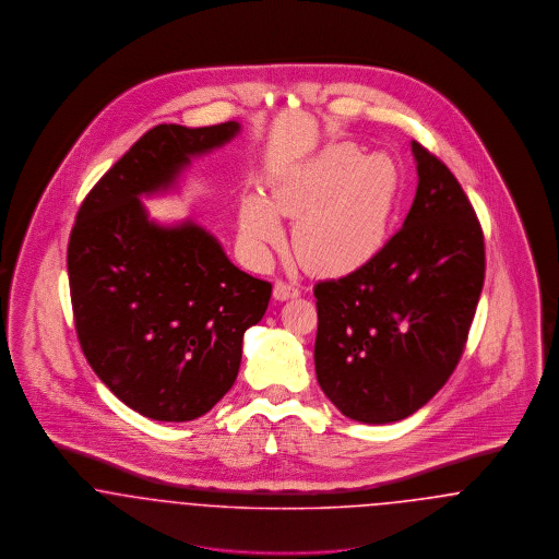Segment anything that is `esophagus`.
I'll return each instance as SVG.
<instances>
[{"mask_svg": "<svg viewBox=\"0 0 559 559\" xmlns=\"http://www.w3.org/2000/svg\"><path fill=\"white\" fill-rule=\"evenodd\" d=\"M297 295H299V289L292 283H287V281H276L274 283V299L285 301V299H293Z\"/></svg>", "mask_w": 559, "mask_h": 559, "instance_id": "1", "label": "esophagus"}]
</instances>
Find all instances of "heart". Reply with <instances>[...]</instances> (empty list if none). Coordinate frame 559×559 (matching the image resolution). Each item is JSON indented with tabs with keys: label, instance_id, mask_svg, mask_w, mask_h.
I'll return each mask as SVG.
<instances>
[{
	"label": "heart",
	"instance_id": "obj_1",
	"mask_svg": "<svg viewBox=\"0 0 559 559\" xmlns=\"http://www.w3.org/2000/svg\"><path fill=\"white\" fill-rule=\"evenodd\" d=\"M400 192L396 160L383 153L362 157L342 144L272 188L266 199L249 194L240 205V230L253 245H278L276 213L297 219L293 249L301 266L342 276L367 266L383 249Z\"/></svg>",
	"mask_w": 559,
	"mask_h": 559
}]
</instances>
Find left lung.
Instances as JSON below:
<instances>
[{"label": "left lung", "instance_id": "8db88e82", "mask_svg": "<svg viewBox=\"0 0 559 559\" xmlns=\"http://www.w3.org/2000/svg\"><path fill=\"white\" fill-rule=\"evenodd\" d=\"M419 185L367 266L314 285L322 392L362 424L400 421L436 396L467 344L484 285L478 215L451 169L413 142Z\"/></svg>", "mask_w": 559, "mask_h": 559}]
</instances>
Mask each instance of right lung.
<instances>
[{
  "label": "right lung",
  "mask_w": 559,
  "mask_h": 559,
  "mask_svg": "<svg viewBox=\"0 0 559 559\" xmlns=\"http://www.w3.org/2000/svg\"><path fill=\"white\" fill-rule=\"evenodd\" d=\"M237 132L235 121L148 130L87 192L69 237L81 349L117 399L157 421H192L224 399L272 285L235 266L201 226L148 222L138 197Z\"/></svg>",
  "instance_id": "add662e5"
}]
</instances>
